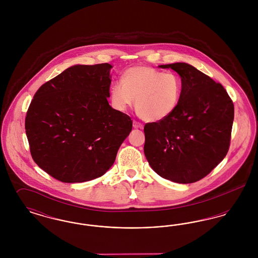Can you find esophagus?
Masks as SVG:
<instances>
[{
  "label": "esophagus",
  "instance_id": "obj_1",
  "mask_svg": "<svg viewBox=\"0 0 258 258\" xmlns=\"http://www.w3.org/2000/svg\"><path fill=\"white\" fill-rule=\"evenodd\" d=\"M134 127H135V128H143V124L134 120Z\"/></svg>",
  "mask_w": 258,
  "mask_h": 258
}]
</instances>
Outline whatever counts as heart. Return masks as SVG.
<instances>
[{"label": "heart", "mask_w": 258, "mask_h": 258, "mask_svg": "<svg viewBox=\"0 0 258 258\" xmlns=\"http://www.w3.org/2000/svg\"><path fill=\"white\" fill-rule=\"evenodd\" d=\"M183 82L178 74L150 67H135L123 75L122 82L111 89L112 105L119 111L134 104L137 114L149 122L169 117L180 103Z\"/></svg>", "instance_id": "heart-1"}]
</instances>
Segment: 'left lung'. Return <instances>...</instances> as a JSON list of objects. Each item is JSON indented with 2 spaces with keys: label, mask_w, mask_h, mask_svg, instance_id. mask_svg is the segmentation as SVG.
I'll return each mask as SVG.
<instances>
[{
  "label": "left lung",
  "mask_w": 258,
  "mask_h": 258,
  "mask_svg": "<svg viewBox=\"0 0 258 258\" xmlns=\"http://www.w3.org/2000/svg\"><path fill=\"white\" fill-rule=\"evenodd\" d=\"M181 76L182 96L164 120L144 125V153L160 177L195 183L207 176L230 146L234 104L221 83L185 62L161 64Z\"/></svg>",
  "instance_id": "left-lung-1"
}]
</instances>
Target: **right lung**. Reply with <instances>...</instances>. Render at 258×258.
Returning a JSON list of instances; mask_svg holds the SVG:
<instances>
[{
	"label": "right lung",
	"mask_w": 258,
	"mask_h": 258,
	"mask_svg": "<svg viewBox=\"0 0 258 258\" xmlns=\"http://www.w3.org/2000/svg\"><path fill=\"white\" fill-rule=\"evenodd\" d=\"M111 64H77L35 94L25 118L30 152L37 165L63 183L102 176L133 128L130 116L115 110Z\"/></svg>",
	"instance_id": "obj_1"
}]
</instances>
